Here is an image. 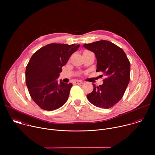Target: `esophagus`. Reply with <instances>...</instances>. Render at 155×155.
Returning <instances> with one entry per match:
<instances>
[{
	"instance_id": "obj_1",
	"label": "esophagus",
	"mask_w": 155,
	"mask_h": 155,
	"mask_svg": "<svg viewBox=\"0 0 155 155\" xmlns=\"http://www.w3.org/2000/svg\"><path fill=\"white\" fill-rule=\"evenodd\" d=\"M75 84H83V83L81 81H80V80H77L75 81Z\"/></svg>"
}]
</instances>
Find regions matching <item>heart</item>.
<instances>
[{"label":"heart","mask_w":155,"mask_h":155,"mask_svg":"<svg viewBox=\"0 0 155 155\" xmlns=\"http://www.w3.org/2000/svg\"><path fill=\"white\" fill-rule=\"evenodd\" d=\"M86 51H87V50H85L84 52H86ZM84 52H83V53H84Z\"/></svg>","instance_id":"obj_1"}]
</instances>
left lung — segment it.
Segmentation results:
<instances>
[{
  "instance_id": "obj_1",
  "label": "left lung",
  "mask_w": 155,
  "mask_h": 155,
  "mask_svg": "<svg viewBox=\"0 0 155 155\" xmlns=\"http://www.w3.org/2000/svg\"><path fill=\"white\" fill-rule=\"evenodd\" d=\"M83 47L95 54L96 72H101L105 75L102 85L96 87L93 84L94 90L87 94V98L97 107L111 108L125 93L130 80V62L121 48L107 40L84 43Z\"/></svg>"
}]
</instances>
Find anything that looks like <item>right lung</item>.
<instances>
[{
    "label": "right lung",
    "mask_w": 155,
    "mask_h": 155,
    "mask_svg": "<svg viewBox=\"0 0 155 155\" xmlns=\"http://www.w3.org/2000/svg\"><path fill=\"white\" fill-rule=\"evenodd\" d=\"M79 45L50 43L37 50L26 69V83L30 96L41 109L51 111L68 101L72 83H64L57 78L71 56Z\"/></svg>",
    "instance_id": "1"
}]
</instances>
